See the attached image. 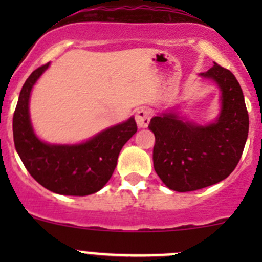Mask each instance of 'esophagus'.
Instances as JSON below:
<instances>
[{
    "label": "esophagus",
    "mask_w": 262,
    "mask_h": 262,
    "mask_svg": "<svg viewBox=\"0 0 262 262\" xmlns=\"http://www.w3.org/2000/svg\"><path fill=\"white\" fill-rule=\"evenodd\" d=\"M150 118H152L150 110L146 109V107H142V109H139L136 114L137 125H138L139 128H146L148 124H149Z\"/></svg>",
    "instance_id": "obj_1"
}]
</instances>
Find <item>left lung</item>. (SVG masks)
Segmentation results:
<instances>
[{
    "label": "left lung",
    "mask_w": 262,
    "mask_h": 262,
    "mask_svg": "<svg viewBox=\"0 0 262 262\" xmlns=\"http://www.w3.org/2000/svg\"><path fill=\"white\" fill-rule=\"evenodd\" d=\"M221 91V112L200 125L173 110L153 116V166L168 189L194 191L224 180L236 168L247 141L248 114L244 92L231 71L216 63L199 73Z\"/></svg>",
    "instance_id": "1"
}]
</instances>
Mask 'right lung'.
<instances>
[{"label":"right lung","instance_id":"obj_1","mask_svg":"<svg viewBox=\"0 0 262 262\" xmlns=\"http://www.w3.org/2000/svg\"><path fill=\"white\" fill-rule=\"evenodd\" d=\"M49 64L34 71L21 89L12 120L15 148L29 173L46 189L73 196L94 194L112 178L121 148L136 134V120L130 116L82 143L43 142L34 132L29 101L34 84Z\"/></svg>","mask_w":262,"mask_h":262}]
</instances>
